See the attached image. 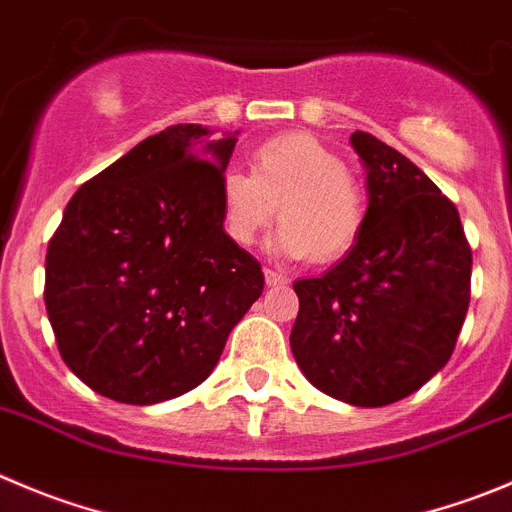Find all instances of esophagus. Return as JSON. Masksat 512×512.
<instances>
[{
    "instance_id": "esophagus-1",
    "label": "esophagus",
    "mask_w": 512,
    "mask_h": 512,
    "mask_svg": "<svg viewBox=\"0 0 512 512\" xmlns=\"http://www.w3.org/2000/svg\"><path fill=\"white\" fill-rule=\"evenodd\" d=\"M265 283L270 285V288H275V285H285V283H288V278H285L283 272L272 270V267H265Z\"/></svg>"
}]
</instances>
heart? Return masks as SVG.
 Masks as SVG:
<instances>
[{
    "mask_svg": "<svg viewBox=\"0 0 512 512\" xmlns=\"http://www.w3.org/2000/svg\"><path fill=\"white\" fill-rule=\"evenodd\" d=\"M252 174L227 171L219 217L227 240L250 247L278 217L270 247L278 255L336 262L356 247L366 227V194L341 156L313 133L290 131L252 151Z\"/></svg>",
    "mask_w": 512,
    "mask_h": 512,
    "instance_id": "b5f03b06",
    "label": "heart"
}]
</instances>
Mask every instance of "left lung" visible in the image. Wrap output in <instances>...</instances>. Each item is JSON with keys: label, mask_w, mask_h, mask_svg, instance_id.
<instances>
[{"label": "left lung", "mask_w": 512, "mask_h": 512, "mask_svg": "<svg viewBox=\"0 0 512 512\" xmlns=\"http://www.w3.org/2000/svg\"><path fill=\"white\" fill-rule=\"evenodd\" d=\"M369 214L356 247L298 280L290 348L305 379L353 407H386L427 384L455 351L470 305L472 250L457 207L376 136H351Z\"/></svg>", "instance_id": "8db88e82"}]
</instances>
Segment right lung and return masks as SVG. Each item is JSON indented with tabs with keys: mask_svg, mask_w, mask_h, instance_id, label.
<instances>
[{
	"mask_svg": "<svg viewBox=\"0 0 512 512\" xmlns=\"http://www.w3.org/2000/svg\"><path fill=\"white\" fill-rule=\"evenodd\" d=\"M237 131L181 123L85 181L45 260V305L62 361L121 404L202 384L262 295L260 262L227 240L219 189Z\"/></svg>",
	"mask_w": 512,
	"mask_h": 512,
	"instance_id": "1",
	"label": "right lung"
}]
</instances>
